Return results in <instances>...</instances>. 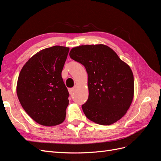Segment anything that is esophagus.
<instances>
[{
  "label": "esophagus",
  "mask_w": 161,
  "mask_h": 161,
  "mask_svg": "<svg viewBox=\"0 0 161 161\" xmlns=\"http://www.w3.org/2000/svg\"><path fill=\"white\" fill-rule=\"evenodd\" d=\"M69 93L70 95L73 94V92H74V91H75V88H70V89H69Z\"/></svg>",
  "instance_id": "esophagus-1"
}]
</instances>
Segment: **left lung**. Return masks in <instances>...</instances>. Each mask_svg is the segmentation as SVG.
Returning a JSON list of instances; mask_svg holds the SVG:
<instances>
[{
	"instance_id": "left-lung-1",
	"label": "left lung",
	"mask_w": 161,
	"mask_h": 161,
	"mask_svg": "<svg viewBox=\"0 0 161 161\" xmlns=\"http://www.w3.org/2000/svg\"><path fill=\"white\" fill-rule=\"evenodd\" d=\"M69 55L83 65L88 74L89 98L82 105L86 118L105 125L120 119L134 97V76L130 66L103 44L76 47Z\"/></svg>"
}]
</instances>
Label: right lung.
Returning a JSON list of instances; mask_svg holds the SVG:
<instances>
[{
	"label": "right lung",
	"instance_id": "add662e5",
	"mask_svg": "<svg viewBox=\"0 0 161 161\" xmlns=\"http://www.w3.org/2000/svg\"><path fill=\"white\" fill-rule=\"evenodd\" d=\"M69 52L55 46L37 52L23 66L19 74L17 93L27 114L43 125H58L64 121L69 92L62 71Z\"/></svg>",
	"mask_w": 161,
	"mask_h": 161
}]
</instances>
